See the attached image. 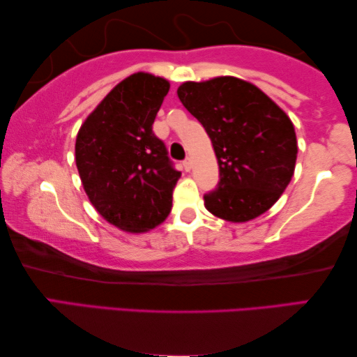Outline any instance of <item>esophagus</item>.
I'll use <instances>...</instances> for the list:
<instances>
[{
    "label": "esophagus",
    "instance_id": "34e87169",
    "mask_svg": "<svg viewBox=\"0 0 357 357\" xmlns=\"http://www.w3.org/2000/svg\"><path fill=\"white\" fill-rule=\"evenodd\" d=\"M183 167H185L186 172L191 171V167H192V160H191V158H186V160L183 161Z\"/></svg>",
    "mask_w": 357,
    "mask_h": 357
}]
</instances>
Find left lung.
Instances as JSON below:
<instances>
[{"label": "left lung", "mask_w": 357, "mask_h": 357, "mask_svg": "<svg viewBox=\"0 0 357 357\" xmlns=\"http://www.w3.org/2000/svg\"><path fill=\"white\" fill-rule=\"evenodd\" d=\"M177 95L212 140L220 166L206 208L232 223L259 217L278 201L294 174L297 140L282 109L237 77L185 82Z\"/></svg>", "instance_id": "left-lung-1"}]
</instances>
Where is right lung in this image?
<instances>
[{
    "instance_id": "right-lung-1",
    "label": "right lung",
    "mask_w": 357,
    "mask_h": 357,
    "mask_svg": "<svg viewBox=\"0 0 357 357\" xmlns=\"http://www.w3.org/2000/svg\"><path fill=\"white\" fill-rule=\"evenodd\" d=\"M169 82L147 73L121 80L80 126L75 165L90 202L120 229L144 232L171 212L180 178L153 132Z\"/></svg>"
}]
</instances>
